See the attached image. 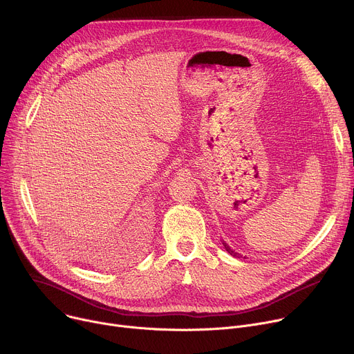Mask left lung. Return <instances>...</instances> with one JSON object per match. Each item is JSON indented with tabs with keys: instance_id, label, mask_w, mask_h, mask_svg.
<instances>
[{
	"instance_id": "obj_1",
	"label": "left lung",
	"mask_w": 354,
	"mask_h": 354,
	"mask_svg": "<svg viewBox=\"0 0 354 354\" xmlns=\"http://www.w3.org/2000/svg\"><path fill=\"white\" fill-rule=\"evenodd\" d=\"M223 245H224V248H225V250H227V252H228V254H230V255H232V257H234V258H242V255H239V254H238V252H235V250H232V249H231V248H230V246H228V245H227V243H225V242H224V241H223ZM243 259H245V258H243Z\"/></svg>"
}]
</instances>
